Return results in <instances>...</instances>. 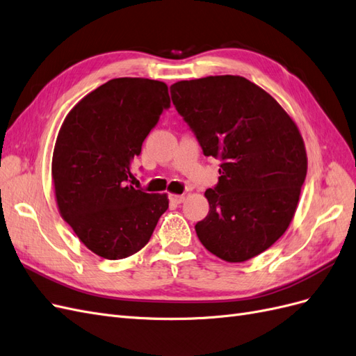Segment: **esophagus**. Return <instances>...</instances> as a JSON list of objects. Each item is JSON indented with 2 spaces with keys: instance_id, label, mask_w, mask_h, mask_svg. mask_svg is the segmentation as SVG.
<instances>
[{
  "instance_id": "34e87169",
  "label": "esophagus",
  "mask_w": 356,
  "mask_h": 356,
  "mask_svg": "<svg viewBox=\"0 0 356 356\" xmlns=\"http://www.w3.org/2000/svg\"><path fill=\"white\" fill-rule=\"evenodd\" d=\"M184 199H186L184 195H170V196H169V200H170L172 203H175V204L182 203V202H184Z\"/></svg>"
}]
</instances>
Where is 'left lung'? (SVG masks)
Here are the masks:
<instances>
[{"mask_svg": "<svg viewBox=\"0 0 356 356\" xmlns=\"http://www.w3.org/2000/svg\"><path fill=\"white\" fill-rule=\"evenodd\" d=\"M178 114L204 156L221 160L209 212L195 229L209 252L242 263L270 248L294 217L307 157L298 127L281 105L239 75L170 86Z\"/></svg>", "mask_w": 356, "mask_h": 356, "instance_id": "1", "label": "left lung"}]
</instances>
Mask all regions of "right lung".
<instances>
[{"instance_id":"add662e5","label":"right lung","mask_w":356,"mask_h":356,"mask_svg":"<svg viewBox=\"0 0 356 356\" xmlns=\"http://www.w3.org/2000/svg\"><path fill=\"white\" fill-rule=\"evenodd\" d=\"M169 106L163 81L113 79L84 96L60 127L51 160L59 212L106 260L144 248L169 207L166 195L129 186L131 161Z\"/></svg>"}]
</instances>
